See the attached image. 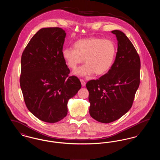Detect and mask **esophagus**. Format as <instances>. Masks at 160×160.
Listing matches in <instances>:
<instances>
[{
  "label": "esophagus",
  "instance_id": "obj_1",
  "mask_svg": "<svg viewBox=\"0 0 160 160\" xmlns=\"http://www.w3.org/2000/svg\"><path fill=\"white\" fill-rule=\"evenodd\" d=\"M80 82H81V83H82V86H84L86 85V83H85V82L83 80H82V79H80Z\"/></svg>",
  "mask_w": 160,
  "mask_h": 160
}]
</instances>
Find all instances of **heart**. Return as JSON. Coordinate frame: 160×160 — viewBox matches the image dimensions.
Returning <instances> with one entry per match:
<instances>
[{
    "mask_svg": "<svg viewBox=\"0 0 160 160\" xmlns=\"http://www.w3.org/2000/svg\"><path fill=\"white\" fill-rule=\"evenodd\" d=\"M116 53V47L110 39L91 37L81 39L73 44V48L62 50V58L69 68L74 69L83 62L84 65L74 72L80 77L106 74L111 68Z\"/></svg>",
    "mask_w": 160,
    "mask_h": 160,
    "instance_id": "b5f03b06",
    "label": "heart"
}]
</instances>
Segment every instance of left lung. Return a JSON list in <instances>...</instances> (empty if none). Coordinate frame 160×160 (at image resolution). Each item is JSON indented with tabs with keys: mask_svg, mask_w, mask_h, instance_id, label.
<instances>
[{
	"mask_svg": "<svg viewBox=\"0 0 160 160\" xmlns=\"http://www.w3.org/2000/svg\"><path fill=\"white\" fill-rule=\"evenodd\" d=\"M112 33L118 40L113 64L105 75L86 84L90 115L105 123L119 119L129 111L140 84V60L136 48L123 32Z\"/></svg>",
	"mask_w": 160,
	"mask_h": 160,
	"instance_id": "1",
	"label": "left lung"
}]
</instances>
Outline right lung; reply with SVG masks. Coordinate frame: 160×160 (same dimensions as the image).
Listing matches in <instances>:
<instances>
[{
	"instance_id": "1",
	"label": "right lung",
	"mask_w": 160,
	"mask_h": 160,
	"mask_svg": "<svg viewBox=\"0 0 160 160\" xmlns=\"http://www.w3.org/2000/svg\"><path fill=\"white\" fill-rule=\"evenodd\" d=\"M65 31L59 28L38 31L23 51L20 83L28 110L39 120L55 123L68 113L69 99L82 87L62 58Z\"/></svg>"
}]
</instances>
